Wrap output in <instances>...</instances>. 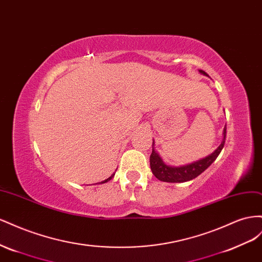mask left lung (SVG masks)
<instances>
[{
	"instance_id": "obj_1",
	"label": "left lung",
	"mask_w": 262,
	"mask_h": 262,
	"mask_svg": "<svg viewBox=\"0 0 262 262\" xmlns=\"http://www.w3.org/2000/svg\"><path fill=\"white\" fill-rule=\"evenodd\" d=\"M200 72L207 76V73L204 71L200 70ZM223 135H224V139L222 141V144L213 154H211L210 156H207L205 158L201 159L199 161L186 164V166H182V167L167 166V164L162 161L159 155L157 154L152 148V152L150 155V168L154 176L158 179V180L163 182L176 183V182H185V181L193 180V179L199 177L202 172H203V171H205L208 167H210L221 154L224 145H225L226 126L225 128H224ZM152 146H154V141H152Z\"/></svg>"
}]
</instances>
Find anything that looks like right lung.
<instances>
[{"label":"right lung","instance_id":"obj_1","mask_svg":"<svg viewBox=\"0 0 262 262\" xmlns=\"http://www.w3.org/2000/svg\"><path fill=\"white\" fill-rule=\"evenodd\" d=\"M114 174H115V173H114ZM114 174H112V176H111V177H110V178H108V179H106V180H104V181H102V182H101V183H105V182H107V181H110V180H111V179H112V178H113V177H114Z\"/></svg>","mask_w":262,"mask_h":262}]
</instances>
